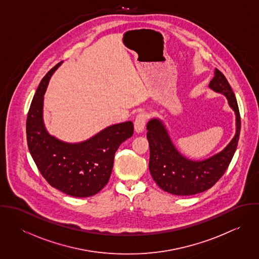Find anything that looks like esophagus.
<instances>
[{
    "mask_svg": "<svg viewBox=\"0 0 259 259\" xmlns=\"http://www.w3.org/2000/svg\"><path fill=\"white\" fill-rule=\"evenodd\" d=\"M147 118L148 115L145 112H141L137 115L136 120H135V131L138 134H141L144 132L145 126H146V122H147Z\"/></svg>",
    "mask_w": 259,
    "mask_h": 259,
    "instance_id": "34e87169",
    "label": "esophagus"
}]
</instances>
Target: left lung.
Instances as JSON below:
<instances>
[{
	"instance_id": "left-lung-1",
	"label": "left lung",
	"mask_w": 259,
	"mask_h": 259,
	"mask_svg": "<svg viewBox=\"0 0 259 259\" xmlns=\"http://www.w3.org/2000/svg\"><path fill=\"white\" fill-rule=\"evenodd\" d=\"M215 93L225 96L235 113L236 131L231 142L219 153L202 159L187 158L174 145L163 121L151 118L147 124L149 144V171L161 189L175 195H192L209 189L227 169L237 148L240 134V115L237 102L226 77L218 69L208 84Z\"/></svg>"
}]
</instances>
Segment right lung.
Listing matches in <instances>:
<instances>
[{"instance_id": "add662e5", "label": "right lung", "mask_w": 259, "mask_h": 259, "mask_svg": "<svg viewBox=\"0 0 259 259\" xmlns=\"http://www.w3.org/2000/svg\"><path fill=\"white\" fill-rule=\"evenodd\" d=\"M59 63L40 80L27 117L30 153L45 180L74 197L97 194L109 183L116 149L134 134L132 121L115 123L80 143H66L50 135L44 122V95Z\"/></svg>"}]
</instances>
